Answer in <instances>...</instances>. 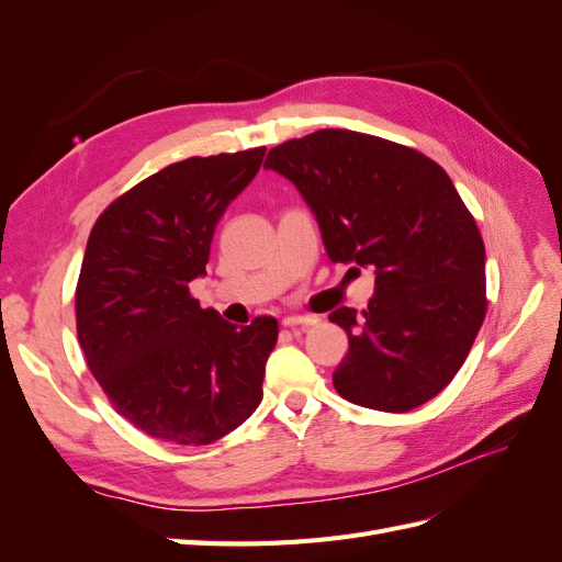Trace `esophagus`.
Wrapping results in <instances>:
<instances>
[{
  "label": "esophagus",
  "instance_id": "esophagus-1",
  "mask_svg": "<svg viewBox=\"0 0 562 562\" xmlns=\"http://www.w3.org/2000/svg\"><path fill=\"white\" fill-rule=\"evenodd\" d=\"M318 318L316 316H285L281 321L283 328H310V326H316Z\"/></svg>",
  "mask_w": 562,
  "mask_h": 562
}]
</instances>
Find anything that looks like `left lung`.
I'll use <instances>...</instances> for the list:
<instances>
[{"mask_svg":"<svg viewBox=\"0 0 562 562\" xmlns=\"http://www.w3.org/2000/svg\"><path fill=\"white\" fill-rule=\"evenodd\" d=\"M265 166L310 203L333 262L375 269L368 310L330 312L349 337L337 394L384 413L438 396L487 312L483 236L450 176L413 147L347 128L285 140Z\"/></svg>","mask_w":562,"mask_h":562,"instance_id":"left-lung-1","label":"left lung"}]
</instances>
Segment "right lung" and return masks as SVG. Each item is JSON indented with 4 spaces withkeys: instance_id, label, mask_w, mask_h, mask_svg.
I'll list each match as a JSON object with an SVG mask.
<instances>
[{
    "instance_id": "1",
    "label": "right lung",
    "mask_w": 562,
    "mask_h": 562,
    "mask_svg": "<svg viewBox=\"0 0 562 562\" xmlns=\"http://www.w3.org/2000/svg\"><path fill=\"white\" fill-rule=\"evenodd\" d=\"M262 157L252 147L176 161L116 196L89 234L75 293L81 351L114 411L166 443L209 446L262 401L277 318L236 328L190 293Z\"/></svg>"
}]
</instances>
